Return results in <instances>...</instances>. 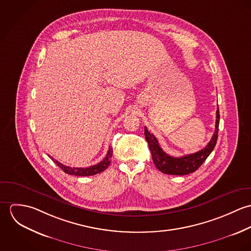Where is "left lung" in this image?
<instances>
[{"mask_svg": "<svg viewBox=\"0 0 251 251\" xmlns=\"http://www.w3.org/2000/svg\"><path fill=\"white\" fill-rule=\"evenodd\" d=\"M218 126H219V109L216 110V121H215V129L214 135L208 145L202 149L201 151L186 154L180 157H174L167 154L160 148L157 139L153 136V134L150 133L147 127L145 126V138L149 144L150 151L151 152L152 160L156 168L168 175H179L183 176L195 172L207 159L210 153L215 149V144L217 141L218 134Z\"/></svg>", "mask_w": 251, "mask_h": 251, "instance_id": "8db88e82", "label": "left lung"}]
</instances>
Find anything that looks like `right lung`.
I'll list each match as a JSON object with an SVG mask.
<instances>
[{"label":"right lung","instance_id":"right-lung-1","mask_svg":"<svg viewBox=\"0 0 251 251\" xmlns=\"http://www.w3.org/2000/svg\"><path fill=\"white\" fill-rule=\"evenodd\" d=\"M112 153H113V149L111 147H109V150H108L107 154L106 156L104 157V159L102 161H100V163L96 164V165H93V166H90V167H87V168H75V167H70V166H66L64 164H62L61 162H59L58 160H54V162L67 174L69 175H74V176H93V175H96V174H99V173H101L103 172L105 169H107L111 160V156H112Z\"/></svg>","mask_w":251,"mask_h":251}]
</instances>
